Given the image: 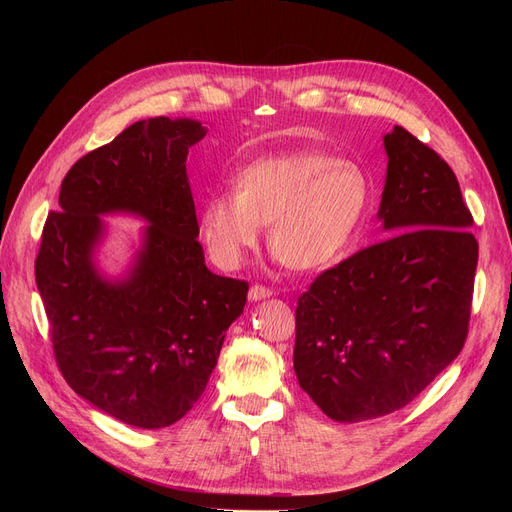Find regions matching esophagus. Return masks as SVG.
<instances>
[{
  "instance_id": "1",
  "label": "esophagus",
  "mask_w": 512,
  "mask_h": 512,
  "mask_svg": "<svg viewBox=\"0 0 512 512\" xmlns=\"http://www.w3.org/2000/svg\"><path fill=\"white\" fill-rule=\"evenodd\" d=\"M267 297H272V290H270V288L259 286V284L251 286V290H249V299H251V301H263V299H267Z\"/></svg>"
}]
</instances>
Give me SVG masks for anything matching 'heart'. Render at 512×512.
I'll return each instance as SVG.
<instances>
[{
    "instance_id": "b5f03b06",
    "label": "heart",
    "mask_w": 512,
    "mask_h": 512,
    "mask_svg": "<svg viewBox=\"0 0 512 512\" xmlns=\"http://www.w3.org/2000/svg\"><path fill=\"white\" fill-rule=\"evenodd\" d=\"M234 184L236 193L209 195L199 211L203 240L222 267H238L270 224V249L284 265L321 270L351 245L371 203L361 164L313 149L251 161Z\"/></svg>"
}]
</instances>
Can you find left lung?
I'll return each mask as SVG.
<instances>
[{
	"instance_id": "1",
	"label": "left lung",
	"mask_w": 512,
	"mask_h": 512,
	"mask_svg": "<svg viewBox=\"0 0 512 512\" xmlns=\"http://www.w3.org/2000/svg\"><path fill=\"white\" fill-rule=\"evenodd\" d=\"M378 220L388 238L326 270L299 297L294 373L330 419L394 413L467 338L477 240L459 180L409 130L384 137Z\"/></svg>"
}]
</instances>
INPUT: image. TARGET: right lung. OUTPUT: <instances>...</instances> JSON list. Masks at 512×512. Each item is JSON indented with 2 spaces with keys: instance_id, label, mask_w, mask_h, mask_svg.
I'll list each match as a JSON object with an SVG mask.
<instances>
[{
  "instance_id": "add662e5",
  "label": "right lung",
  "mask_w": 512,
  "mask_h": 512,
  "mask_svg": "<svg viewBox=\"0 0 512 512\" xmlns=\"http://www.w3.org/2000/svg\"><path fill=\"white\" fill-rule=\"evenodd\" d=\"M207 134L191 118H149L80 157L47 215L35 280L53 353L68 386L99 411L161 429L203 394L249 284L207 270L188 149ZM145 219L142 247L122 279L94 261L103 214Z\"/></svg>"
}]
</instances>
